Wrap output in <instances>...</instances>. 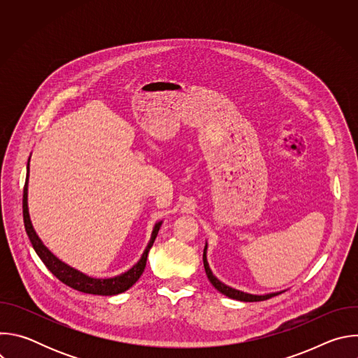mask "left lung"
<instances>
[{"instance_id":"8db88e82","label":"left lung","mask_w":358,"mask_h":358,"mask_svg":"<svg viewBox=\"0 0 358 358\" xmlns=\"http://www.w3.org/2000/svg\"><path fill=\"white\" fill-rule=\"evenodd\" d=\"M207 250H208V243L206 242V248H203V253H202V261H203V268H206V273L210 279V282L213 283V286L221 292L222 294L231 297V299H235V300H241V301H262V300H268L273 296H278L280 293H283L285 290H280V292H272V293H264V294H255V293H248V292H242V290H238L235 287H231L228 285H225L224 282H221L211 271L210 268V264H208V259H207Z\"/></svg>"}]
</instances>
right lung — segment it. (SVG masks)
Returning a JSON list of instances; mask_svg holds the SVG:
<instances>
[{"label": "right lung", "mask_w": 358, "mask_h": 358, "mask_svg": "<svg viewBox=\"0 0 358 358\" xmlns=\"http://www.w3.org/2000/svg\"><path fill=\"white\" fill-rule=\"evenodd\" d=\"M29 160L28 159V166H27V180H25V187H24V198H22V214H24V225H25V231L27 235L36 252L38 257L41 258V261L45 264V266L52 272L62 283H65L66 286L83 292V293H89V294H100V296H113V294H119L126 292L127 289H130L141 276V273L144 272L145 268V262H147V255L150 248L155 243L159 229L163 224V221L156 222L155 228H152L151 232V238L141 255V258L138 259V262L136 265H133L129 271H126L124 273H120L117 276L113 278H92L85 275L83 272L69 266L68 264H65L64 261H61L57 255H54L50 252L45 243L42 242V239L38 236L36 231L32 227L31 222V217H29V208H28V181H29Z\"/></svg>", "instance_id": "add662e5"}]
</instances>
